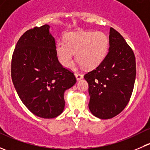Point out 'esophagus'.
Returning a JSON list of instances; mask_svg holds the SVG:
<instances>
[{"mask_svg": "<svg viewBox=\"0 0 150 150\" xmlns=\"http://www.w3.org/2000/svg\"><path fill=\"white\" fill-rule=\"evenodd\" d=\"M75 77H76V79L78 80V81H79V80L82 79L83 78V75H82L81 73H79V72H76V73L75 74Z\"/></svg>", "mask_w": 150, "mask_h": 150, "instance_id": "1", "label": "esophagus"}]
</instances>
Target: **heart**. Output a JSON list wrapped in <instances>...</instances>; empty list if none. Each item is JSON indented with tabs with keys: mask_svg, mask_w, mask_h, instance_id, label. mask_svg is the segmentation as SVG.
<instances>
[{
	"mask_svg": "<svg viewBox=\"0 0 150 150\" xmlns=\"http://www.w3.org/2000/svg\"><path fill=\"white\" fill-rule=\"evenodd\" d=\"M110 48V40L102 32H81L68 33L64 40L56 44L57 58L63 66L67 67L75 57L82 67L93 69L105 59Z\"/></svg>",
	"mask_w": 150,
	"mask_h": 150,
	"instance_id": "b5f03b06",
	"label": "heart"
}]
</instances>
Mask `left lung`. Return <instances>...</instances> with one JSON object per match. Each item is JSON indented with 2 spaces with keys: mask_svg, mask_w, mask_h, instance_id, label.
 <instances>
[{
  "mask_svg": "<svg viewBox=\"0 0 150 150\" xmlns=\"http://www.w3.org/2000/svg\"><path fill=\"white\" fill-rule=\"evenodd\" d=\"M110 48L105 59L84 75L88 83L92 114L110 119L124 110L131 99L136 79V58L123 37L110 30Z\"/></svg>",
  "mask_w": 150,
  "mask_h": 150,
  "instance_id": "obj_1",
  "label": "left lung"
}]
</instances>
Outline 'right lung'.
<instances>
[{
	"label": "right lung",
	"instance_id": "add662e5",
	"mask_svg": "<svg viewBox=\"0 0 150 150\" xmlns=\"http://www.w3.org/2000/svg\"><path fill=\"white\" fill-rule=\"evenodd\" d=\"M49 28L45 25L25 32L11 59V79L19 98L32 113L43 118L62 112L64 91L76 83L73 72L59 62Z\"/></svg>",
	"mask_w": 150,
	"mask_h": 150
}]
</instances>
